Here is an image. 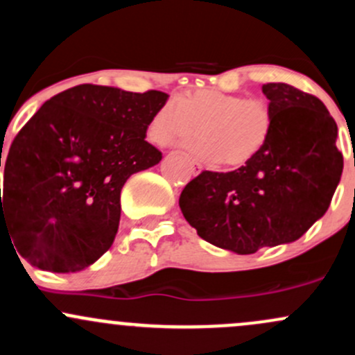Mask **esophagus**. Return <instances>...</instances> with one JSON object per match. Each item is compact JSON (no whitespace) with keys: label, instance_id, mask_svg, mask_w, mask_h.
Wrapping results in <instances>:
<instances>
[{"label":"esophagus","instance_id":"obj_1","mask_svg":"<svg viewBox=\"0 0 355 355\" xmlns=\"http://www.w3.org/2000/svg\"><path fill=\"white\" fill-rule=\"evenodd\" d=\"M186 157H188V155H186ZM188 161H189V164H191V167H193V173H194V174H200L201 171H203V166H201L200 162H196V161H194L193 157H188Z\"/></svg>","mask_w":355,"mask_h":355}]
</instances>
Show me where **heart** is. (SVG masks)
Segmentation results:
<instances>
[{"mask_svg":"<svg viewBox=\"0 0 355 355\" xmlns=\"http://www.w3.org/2000/svg\"><path fill=\"white\" fill-rule=\"evenodd\" d=\"M274 128V112L262 98H245L216 89H198L155 112L148 133L159 146L188 144L207 161L239 167L266 147Z\"/></svg>","mask_w":355,"mask_h":355,"instance_id":"heart-1","label":"heart"}]
</instances>
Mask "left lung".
Returning a JSON list of instances; mask_svg holds the SVG:
<instances>
[{
  "mask_svg": "<svg viewBox=\"0 0 355 355\" xmlns=\"http://www.w3.org/2000/svg\"><path fill=\"white\" fill-rule=\"evenodd\" d=\"M262 93L274 112L266 147L232 173L203 171L179 196L201 239L237 254L298 240L325 215L344 169L337 123L318 98L284 83Z\"/></svg>",
  "mask_w": 355,
  "mask_h": 355,
  "instance_id": "obj_1",
  "label": "left lung"
}]
</instances>
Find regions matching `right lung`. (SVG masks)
I'll list each match as a JSON object with an SVG mask.
<instances>
[{"instance_id": "obj_1", "label": "right lung", "mask_w": 355, "mask_h": 355, "mask_svg": "<svg viewBox=\"0 0 355 355\" xmlns=\"http://www.w3.org/2000/svg\"><path fill=\"white\" fill-rule=\"evenodd\" d=\"M167 94L79 85L42 105L11 142L1 235L42 270L76 272L112 247L127 179L159 164L146 140Z\"/></svg>"}]
</instances>
